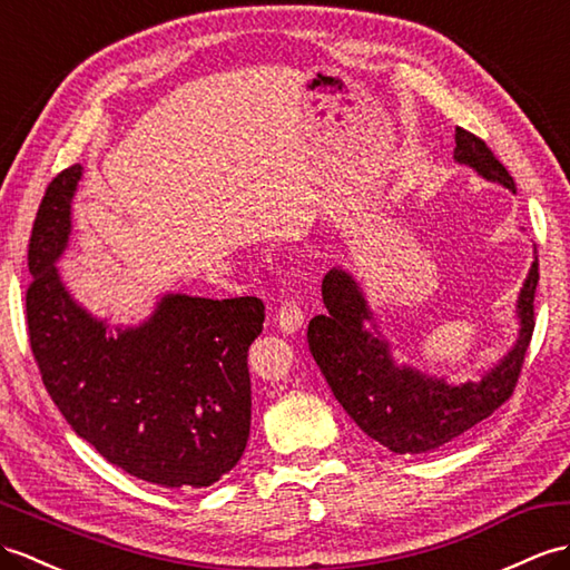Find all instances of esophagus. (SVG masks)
<instances>
[{"mask_svg": "<svg viewBox=\"0 0 570 570\" xmlns=\"http://www.w3.org/2000/svg\"><path fill=\"white\" fill-rule=\"evenodd\" d=\"M275 324H277V328L285 331V333H295L297 328H302L304 312H302V307H299L295 297L285 295L281 309H277V314H275Z\"/></svg>", "mask_w": 570, "mask_h": 570, "instance_id": "obj_1", "label": "esophagus"}]
</instances>
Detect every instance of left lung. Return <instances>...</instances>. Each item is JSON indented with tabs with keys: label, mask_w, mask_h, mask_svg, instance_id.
<instances>
[{
	"label": "left lung",
	"mask_w": 570,
	"mask_h": 570,
	"mask_svg": "<svg viewBox=\"0 0 570 570\" xmlns=\"http://www.w3.org/2000/svg\"><path fill=\"white\" fill-rule=\"evenodd\" d=\"M454 142L456 161L515 190V180L481 137L456 128ZM537 283L534 261L518 299L520 338L481 382L452 386L411 367H396L390 343L363 328L365 318H372L367 302L353 277L338 268L328 271L322 283L326 312L309 322V353L333 396L365 435L396 454L438 450L489 419L515 392L534 331Z\"/></svg>",
	"instance_id": "1"
}]
</instances>
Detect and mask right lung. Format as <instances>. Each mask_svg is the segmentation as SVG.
I'll return each instance as SVG.
<instances>
[{"mask_svg":"<svg viewBox=\"0 0 570 570\" xmlns=\"http://www.w3.org/2000/svg\"><path fill=\"white\" fill-rule=\"evenodd\" d=\"M79 176L75 164L50 180L29 242L26 324L40 377L65 421L110 464L164 489H205L244 454L246 353L266 307L258 297L166 295L149 322L108 336L55 268Z\"/></svg>","mask_w":570,"mask_h":570,"instance_id":"add662e5","label":"right lung"}]
</instances>
